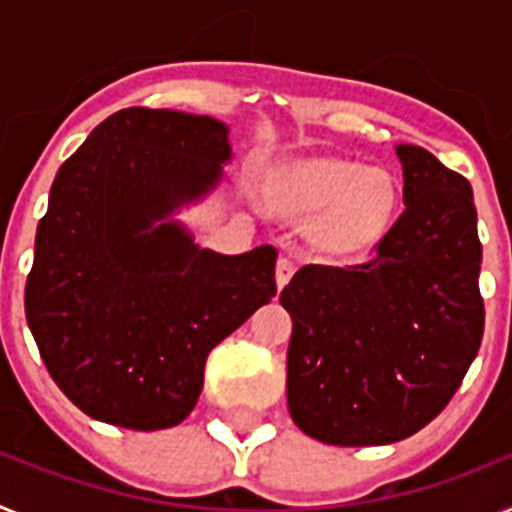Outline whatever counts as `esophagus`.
<instances>
[{
    "label": "esophagus",
    "instance_id": "esophagus-1",
    "mask_svg": "<svg viewBox=\"0 0 512 512\" xmlns=\"http://www.w3.org/2000/svg\"><path fill=\"white\" fill-rule=\"evenodd\" d=\"M295 274V261L293 256H280V261H277V272H274V277H277V287H285L287 282H290V277Z\"/></svg>",
    "mask_w": 512,
    "mask_h": 512
}]
</instances>
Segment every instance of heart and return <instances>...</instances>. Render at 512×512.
<instances>
[{
  "mask_svg": "<svg viewBox=\"0 0 512 512\" xmlns=\"http://www.w3.org/2000/svg\"><path fill=\"white\" fill-rule=\"evenodd\" d=\"M266 201L285 219L314 217L311 240L322 251L361 256L390 230L398 193L382 170L340 159H303L269 175Z\"/></svg>",
  "mask_w": 512,
  "mask_h": 512,
  "instance_id": "1",
  "label": "heart"
}]
</instances>
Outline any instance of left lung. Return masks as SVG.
<instances>
[{"mask_svg":"<svg viewBox=\"0 0 512 512\" xmlns=\"http://www.w3.org/2000/svg\"><path fill=\"white\" fill-rule=\"evenodd\" d=\"M395 151L405 211L377 253L303 266L280 293L293 316L287 408L327 445H390L424 429L484 335L474 190L421 146Z\"/></svg>","mask_w":512,"mask_h":512,"instance_id":"1","label":"left lung"}]
</instances>
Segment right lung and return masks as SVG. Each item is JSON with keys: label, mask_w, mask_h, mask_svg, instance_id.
<instances>
[{"label": "right lung", "mask_w": 512, "mask_h": 512, "mask_svg": "<svg viewBox=\"0 0 512 512\" xmlns=\"http://www.w3.org/2000/svg\"><path fill=\"white\" fill-rule=\"evenodd\" d=\"M230 156L225 122L130 107L59 167L25 319L59 390L96 421L180 424L211 348L277 295L274 246L225 256L167 219L209 193Z\"/></svg>", "instance_id": "1"}]
</instances>
